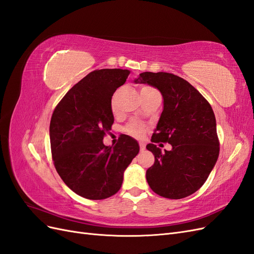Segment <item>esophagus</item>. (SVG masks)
<instances>
[{
    "label": "esophagus",
    "mask_w": 254,
    "mask_h": 254,
    "mask_svg": "<svg viewBox=\"0 0 254 254\" xmlns=\"http://www.w3.org/2000/svg\"><path fill=\"white\" fill-rule=\"evenodd\" d=\"M140 149H141V151L145 150V144L144 143H140Z\"/></svg>",
    "instance_id": "34e87169"
}]
</instances>
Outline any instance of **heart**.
Wrapping results in <instances>:
<instances>
[{
  "mask_svg": "<svg viewBox=\"0 0 254 254\" xmlns=\"http://www.w3.org/2000/svg\"><path fill=\"white\" fill-rule=\"evenodd\" d=\"M143 89H151L148 87H145ZM112 111L114 112V107L112 106ZM145 130L146 127L143 124H140V123H131V124H129L126 128V131L134 137H142L145 133Z\"/></svg>",
  "mask_w": 254,
  "mask_h": 254,
  "instance_id": "1",
  "label": "heart"
}]
</instances>
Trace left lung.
<instances>
[{
	"label": "left lung",
	"mask_w": 254,
	"mask_h": 254,
	"mask_svg": "<svg viewBox=\"0 0 254 254\" xmlns=\"http://www.w3.org/2000/svg\"><path fill=\"white\" fill-rule=\"evenodd\" d=\"M135 83L157 88L163 97V111L146 148L155 163L146 171V180L158 195L181 199L194 194L216 164L219 142L216 119L211 105L190 82L165 72H144ZM167 141L164 153L155 142Z\"/></svg>",
	"instance_id": "left-lung-1"
}]
</instances>
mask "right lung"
Masks as SVG:
<instances>
[{
  "label": "right lung",
  "mask_w": 254,
  "mask_h": 254,
  "mask_svg": "<svg viewBox=\"0 0 254 254\" xmlns=\"http://www.w3.org/2000/svg\"><path fill=\"white\" fill-rule=\"evenodd\" d=\"M129 74L122 68L91 72L68 90L53 112L54 165L66 186L83 198L101 200L118 193L125 170L139 153V143L129 135H123L114 147L103 142L114 122L112 95Z\"/></svg>",
  "instance_id": "obj_1"
}]
</instances>
